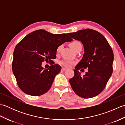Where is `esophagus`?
Listing matches in <instances>:
<instances>
[{"instance_id":"esophagus-1","label":"esophagus","mask_w":125,"mask_h":125,"mask_svg":"<svg viewBox=\"0 0 125 125\" xmlns=\"http://www.w3.org/2000/svg\"><path fill=\"white\" fill-rule=\"evenodd\" d=\"M67 68H62V71H65V70H67Z\"/></svg>"}]
</instances>
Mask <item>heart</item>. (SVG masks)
I'll list each match as a JSON object with an SVG mask.
<instances>
[{"mask_svg": "<svg viewBox=\"0 0 125 125\" xmlns=\"http://www.w3.org/2000/svg\"><path fill=\"white\" fill-rule=\"evenodd\" d=\"M79 46H82V45H81L80 42L77 41H73V42H71V43L70 44V47L73 50H74L75 49H76L77 48L79 47ZM61 48V46L58 47L57 49V51L59 52ZM61 63L62 65L65 66V67H69L71 65H72L73 62H71V61H62V62H61Z\"/></svg>", "mask_w": 125, "mask_h": 125, "instance_id": "obj_1", "label": "heart"}]
</instances>
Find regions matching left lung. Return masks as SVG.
I'll return each mask as SVG.
<instances>
[{
	"mask_svg": "<svg viewBox=\"0 0 125 125\" xmlns=\"http://www.w3.org/2000/svg\"><path fill=\"white\" fill-rule=\"evenodd\" d=\"M68 35L81 41L84 51L82 59L73 70L74 76L69 80L71 86L79 97H94L104 89L112 75V49L105 37L96 31L85 29ZM81 68L88 69L85 75L82 76L78 71Z\"/></svg>",
	"mask_w": 125,
	"mask_h": 125,
	"instance_id": "left-lung-1",
	"label": "left lung"
}]
</instances>
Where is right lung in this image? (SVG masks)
<instances>
[{
    "mask_svg": "<svg viewBox=\"0 0 125 125\" xmlns=\"http://www.w3.org/2000/svg\"><path fill=\"white\" fill-rule=\"evenodd\" d=\"M73 39L67 34H54L43 30L35 31L26 36L13 52L12 70L18 85L26 94L38 96L46 93L59 73L61 66L53 64L48 69L42 67L44 60L52 62L57 49Z\"/></svg>",
    "mask_w": 125,
    "mask_h": 125,
    "instance_id": "right-lung-1",
    "label": "right lung"
}]
</instances>
